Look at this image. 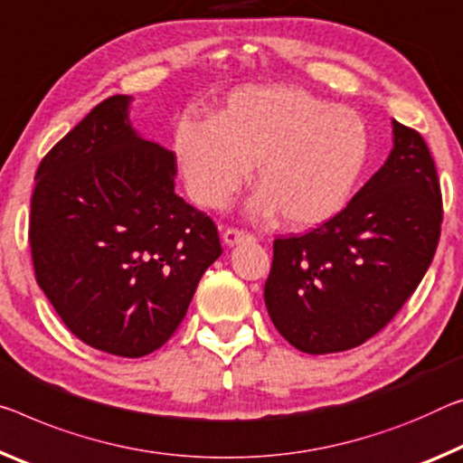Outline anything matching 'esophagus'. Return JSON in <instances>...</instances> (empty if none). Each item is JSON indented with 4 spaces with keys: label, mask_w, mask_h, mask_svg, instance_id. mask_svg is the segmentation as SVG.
<instances>
[{
    "label": "esophagus",
    "mask_w": 463,
    "mask_h": 463,
    "mask_svg": "<svg viewBox=\"0 0 463 463\" xmlns=\"http://www.w3.org/2000/svg\"><path fill=\"white\" fill-rule=\"evenodd\" d=\"M222 241L226 247H234V245H241V243H251L255 241L253 234L243 232V231H237V229H229L222 234Z\"/></svg>",
    "instance_id": "obj_1"
}]
</instances>
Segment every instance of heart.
I'll list each match as a JSON object with an SVG mask.
<instances>
[{
  "mask_svg": "<svg viewBox=\"0 0 463 463\" xmlns=\"http://www.w3.org/2000/svg\"><path fill=\"white\" fill-rule=\"evenodd\" d=\"M369 148L361 115L297 86L241 88L210 121L185 117L173 136L175 163L197 205L226 208L253 166L260 192L249 212H282L290 229H315L346 208Z\"/></svg>",
  "mask_w": 463,
  "mask_h": 463,
  "instance_id": "heart-1",
  "label": "heart"
}]
</instances>
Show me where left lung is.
<instances>
[{
	"label": "left lung",
	"mask_w": 463,
	"mask_h": 463,
	"mask_svg": "<svg viewBox=\"0 0 463 463\" xmlns=\"http://www.w3.org/2000/svg\"><path fill=\"white\" fill-rule=\"evenodd\" d=\"M393 148L340 214L274 241L263 288L271 324L307 354L381 332L427 274L441 234L437 168L418 131L392 121Z\"/></svg>",
	"instance_id": "8db88e82"
}]
</instances>
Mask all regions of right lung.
I'll use <instances>...</instances> for the list:
<instances>
[{
  "label": "right lung",
  "mask_w": 463,
  "mask_h": 463,
  "mask_svg": "<svg viewBox=\"0 0 463 463\" xmlns=\"http://www.w3.org/2000/svg\"><path fill=\"white\" fill-rule=\"evenodd\" d=\"M131 100H102L43 158L31 249L70 332L139 358L175 334L222 247L214 222L175 194V154L131 126Z\"/></svg>",
  "instance_id": "obj_1"
}]
</instances>
